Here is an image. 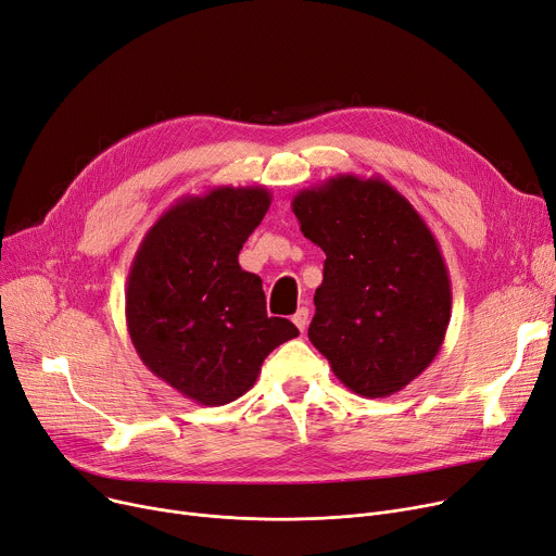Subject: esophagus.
Wrapping results in <instances>:
<instances>
[{
  "label": "esophagus",
  "instance_id": "1",
  "mask_svg": "<svg viewBox=\"0 0 556 556\" xmlns=\"http://www.w3.org/2000/svg\"><path fill=\"white\" fill-rule=\"evenodd\" d=\"M293 323H295V327L304 333L306 331V325H308V308L306 306H300L298 308V313L293 315Z\"/></svg>",
  "mask_w": 556,
  "mask_h": 556
}]
</instances>
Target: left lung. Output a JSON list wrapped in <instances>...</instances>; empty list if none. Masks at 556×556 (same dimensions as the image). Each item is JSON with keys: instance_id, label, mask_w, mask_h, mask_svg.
Instances as JSON below:
<instances>
[{"instance_id": "8db88e82", "label": "left lung", "mask_w": 556, "mask_h": 556, "mask_svg": "<svg viewBox=\"0 0 556 556\" xmlns=\"http://www.w3.org/2000/svg\"><path fill=\"white\" fill-rule=\"evenodd\" d=\"M293 214L327 254L308 340L352 392L403 390L440 354L451 323V277L426 220L381 175L354 173L302 189Z\"/></svg>"}]
</instances>
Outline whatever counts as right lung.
<instances>
[{
    "label": "right lung",
    "instance_id": "1",
    "mask_svg": "<svg viewBox=\"0 0 556 556\" xmlns=\"http://www.w3.org/2000/svg\"><path fill=\"white\" fill-rule=\"evenodd\" d=\"M266 187L185 195L155 220L126 281V325L141 363L198 405L243 396L263 361L300 331L268 317L239 252L270 210Z\"/></svg>",
    "mask_w": 556,
    "mask_h": 556
}]
</instances>
